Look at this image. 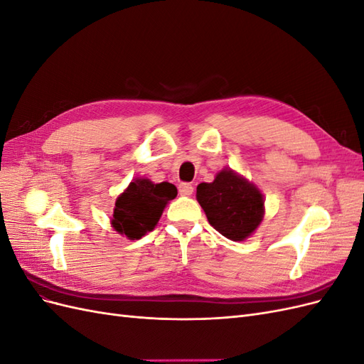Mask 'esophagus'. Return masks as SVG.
<instances>
[{
    "mask_svg": "<svg viewBox=\"0 0 364 364\" xmlns=\"http://www.w3.org/2000/svg\"><path fill=\"white\" fill-rule=\"evenodd\" d=\"M193 191H194L193 185L188 183V182H182V183L179 185V193H181V196H191Z\"/></svg>",
    "mask_w": 364,
    "mask_h": 364,
    "instance_id": "34e87169",
    "label": "esophagus"
}]
</instances>
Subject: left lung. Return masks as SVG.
Segmentation results:
<instances>
[{"label":"left lung","instance_id":"left-lung-1","mask_svg":"<svg viewBox=\"0 0 364 364\" xmlns=\"http://www.w3.org/2000/svg\"><path fill=\"white\" fill-rule=\"evenodd\" d=\"M197 200L209 225L234 241L247 238L264 215L259 190L230 170L220 171L211 183L197 185Z\"/></svg>","mask_w":364,"mask_h":364}]
</instances>
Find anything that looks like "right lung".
I'll return each instance as SVG.
<instances>
[{"instance_id":"1","label":"right lung","mask_w":364,"mask_h":364,"mask_svg":"<svg viewBox=\"0 0 364 364\" xmlns=\"http://www.w3.org/2000/svg\"><path fill=\"white\" fill-rule=\"evenodd\" d=\"M176 196L178 188L168 182L153 183L149 179L130 182L115 202L112 226L127 238L139 240L156 226L165 205Z\"/></svg>"}]
</instances>
